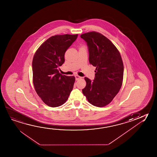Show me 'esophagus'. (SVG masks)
<instances>
[{
  "label": "esophagus",
  "mask_w": 157,
  "mask_h": 157,
  "mask_svg": "<svg viewBox=\"0 0 157 157\" xmlns=\"http://www.w3.org/2000/svg\"><path fill=\"white\" fill-rule=\"evenodd\" d=\"M75 80H79V79L82 78V77L79 76L78 75H75Z\"/></svg>",
  "instance_id": "obj_1"
}]
</instances>
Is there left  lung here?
<instances>
[{
	"instance_id": "1",
	"label": "left lung",
	"mask_w": 157,
	"mask_h": 157,
	"mask_svg": "<svg viewBox=\"0 0 157 157\" xmlns=\"http://www.w3.org/2000/svg\"><path fill=\"white\" fill-rule=\"evenodd\" d=\"M80 37L87 42L89 63L96 67L93 82L85 78L86 85L82 93L93 105L106 106L122 85L124 67L121 54L111 41L99 33L89 32Z\"/></svg>"
}]
</instances>
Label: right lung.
<instances>
[{
	"label": "right lung",
	"mask_w": 157,
	"mask_h": 157,
	"mask_svg": "<svg viewBox=\"0 0 157 157\" xmlns=\"http://www.w3.org/2000/svg\"><path fill=\"white\" fill-rule=\"evenodd\" d=\"M77 37L78 34L51 36L34 54L32 63L34 88L48 106L62 105L73 90L75 77L61 75L58 67L65 62V53Z\"/></svg>",
	"instance_id": "right-lung-1"
}]
</instances>
